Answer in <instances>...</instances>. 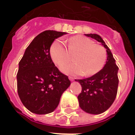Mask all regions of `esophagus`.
I'll use <instances>...</instances> for the list:
<instances>
[{"label":"esophagus","instance_id":"obj_1","mask_svg":"<svg viewBox=\"0 0 135 135\" xmlns=\"http://www.w3.org/2000/svg\"><path fill=\"white\" fill-rule=\"evenodd\" d=\"M69 80L71 81H73V80H74V78H73V77H71V76H69Z\"/></svg>","mask_w":135,"mask_h":135}]
</instances>
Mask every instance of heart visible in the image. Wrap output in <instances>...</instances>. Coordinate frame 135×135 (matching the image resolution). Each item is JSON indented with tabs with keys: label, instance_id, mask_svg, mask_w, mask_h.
Returning <instances> with one entry per match:
<instances>
[{
	"label": "heart",
	"instance_id": "1",
	"mask_svg": "<svg viewBox=\"0 0 135 135\" xmlns=\"http://www.w3.org/2000/svg\"><path fill=\"white\" fill-rule=\"evenodd\" d=\"M68 49L60 40H55L50 48V55L53 62L60 66L70 59L74 55L73 63L60 66V70L66 74L89 76L98 73L105 65L107 52L103 46L94 44L92 40L77 35L67 40Z\"/></svg>",
	"mask_w": 135,
	"mask_h": 135
}]
</instances>
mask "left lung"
I'll list each match as a JSON object with an SVG mask.
<instances>
[{"instance_id":"8db88e82","label":"left lung","mask_w":135,"mask_h":135,"mask_svg":"<svg viewBox=\"0 0 135 135\" xmlns=\"http://www.w3.org/2000/svg\"><path fill=\"white\" fill-rule=\"evenodd\" d=\"M85 35L101 43L106 49L107 61L103 69L91 77L75 80L82 86L78 99L83 111L91 114H100L109 109L116 98L119 85V67L115 63L111 50L100 36L97 34Z\"/></svg>"}]
</instances>
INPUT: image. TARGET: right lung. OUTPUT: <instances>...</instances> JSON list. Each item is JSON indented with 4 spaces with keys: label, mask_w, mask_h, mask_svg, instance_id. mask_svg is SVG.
<instances>
[{
    "label": "right lung",
    "mask_w": 135,
    "mask_h": 135,
    "mask_svg": "<svg viewBox=\"0 0 135 135\" xmlns=\"http://www.w3.org/2000/svg\"><path fill=\"white\" fill-rule=\"evenodd\" d=\"M66 32L46 30L37 36L18 63L17 91L22 103L37 114L51 113L70 86L68 76L55 66L50 55L54 40Z\"/></svg>",
    "instance_id": "add662e5"
}]
</instances>
